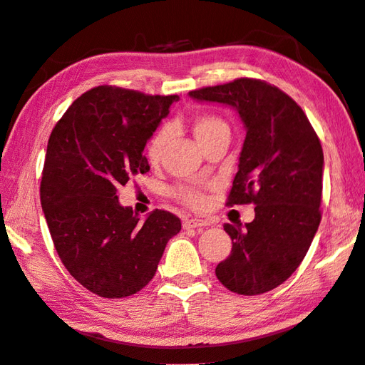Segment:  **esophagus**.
I'll return each mask as SVG.
<instances>
[{"mask_svg":"<svg viewBox=\"0 0 365 365\" xmlns=\"http://www.w3.org/2000/svg\"><path fill=\"white\" fill-rule=\"evenodd\" d=\"M205 227V222L202 220H196V218H188V220L183 222V228L185 230H191V228H200Z\"/></svg>","mask_w":365,"mask_h":365,"instance_id":"1","label":"esophagus"}]
</instances>
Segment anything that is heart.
Wrapping results in <instances>:
<instances>
[{
	"mask_svg": "<svg viewBox=\"0 0 365 365\" xmlns=\"http://www.w3.org/2000/svg\"><path fill=\"white\" fill-rule=\"evenodd\" d=\"M191 130H193V135L197 140V143H204L209 140L210 137H214L218 132H230L228 124L214 115H197L193 123H191ZM165 142H168V132L164 129L158 130L156 134L151 137L147 147V158L151 164H156L161 160L163 151L165 147ZM177 200L188 205L191 209H201L204 205V196L200 190L191 188V187H180L175 190Z\"/></svg>",
	"mask_w": 365,
	"mask_h": 365,
	"instance_id": "b5f03b06",
	"label": "heart"
}]
</instances>
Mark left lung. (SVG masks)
Listing matches in <instances>:
<instances>
[{"mask_svg": "<svg viewBox=\"0 0 365 365\" xmlns=\"http://www.w3.org/2000/svg\"><path fill=\"white\" fill-rule=\"evenodd\" d=\"M190 97L235 108L246 129L228 204L254 202L255 218L244 228L223 225L233 249L215 274L235 294H264L298 268L321 223V142L294 98L260 79L240 78Z\"/></svg>", "mask_w": 365, "mask_h": 365, "instance_id": "left-lung-1", "label": "left lung"}]
</instances>
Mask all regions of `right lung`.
<instances>
[{
  "label": "right lung",
  "mask_w": 365,
  "mask_h": 365,
  "mask_svg": "<svg viewBox=\"0 0 365 365\" xmlns=\"http://www.w3.org/2000/svg\"><path fill=\"white\" fill-rule=\"evenodd\" d=\"M178 96L98 86L70 105L52 129L41 177V207L70 274L103 298L137 294L153 279L180 218L153 210L142 220L116 188L147 174L143 148Z\"/></svg>",
  "instance_id": "add662e5"
}]
</instances>
